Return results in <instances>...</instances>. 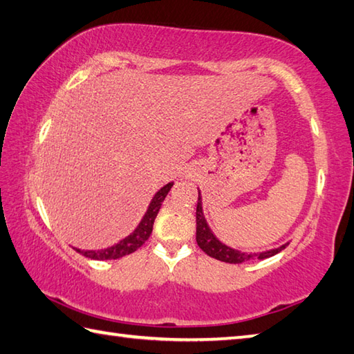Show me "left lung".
<instances>
[{
    "instance_id": "obj_1",
    "label": "left lung",
    "mask_w": 354,
    "mask_h": 354,
    "mask_svg": "<svg viewBox=\"0 0 354 354\" xmlns=\"http://www.w3.org/2000/svg\"><path fill=\"white\" fill-rule=\"evenodd\" d=\"M196 242H198L201 250L204 251L207 255H209V257L217 259V260L225 261V263H234V265H236V263L248 261V260H251L254 257H257L260 260L272 257V255L283 251L284 248L289 245V243H286V245H281L280 248H275V250L265 251V252H260V254H248V252L232 250V248L222 243L221 240L213 234L212 230H209V227H208L207 221H205L204 212H202L201 192H199L198 207H196Z\"/></svg>"
}]
</instances>
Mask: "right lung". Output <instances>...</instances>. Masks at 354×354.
I'll use <instances>...</instances> for the list:
<instances>
[{"label":"right lung","mask_w":354,"mask_h":354,"mask_svg":"<svg viewBox=\"0 0 354 354\" xmlns=\"http://www.w3.org/2000/svg\"><path fill=\"white\" fill-rule=\"evenodd\" d=\"M171 185H173V183H169L167 185H164L162 189L155 194L152 202H150V205L147 208V213L141 219L138 227L135 228L132 234L123 239L122 242H118L117 245L111 246V248H106V250H99V251H82V250H77V248H74V250L80 252L82 255H85V257L93 259V260H115V259L124 257V255H129V254L135 252L150 237V234H152L155 217H156L158 212H160L162 201L165 199V196H167V193L170 192Z\"/></svg>","instance_id":"add662e5"}]
</instances>
